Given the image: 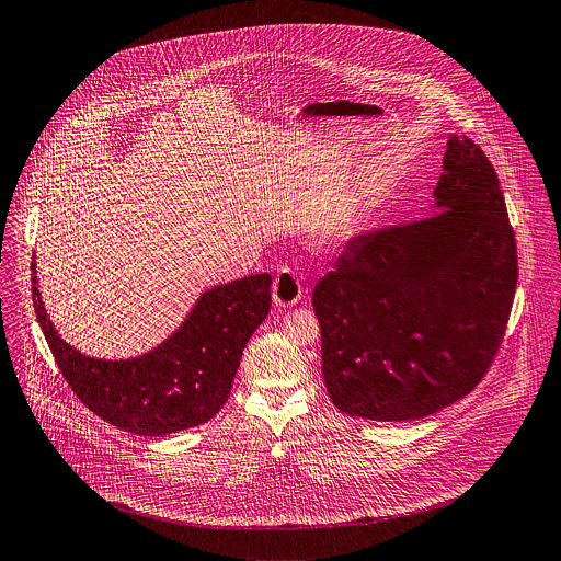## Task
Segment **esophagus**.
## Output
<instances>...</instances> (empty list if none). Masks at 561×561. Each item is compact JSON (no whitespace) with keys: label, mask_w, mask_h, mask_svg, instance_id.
<instances>
[{"label":"esophagus","mask_w":561,"mask_h":561,"mask_svg":"<svg viewBox=\"0 0 561 561\" xmlns=\"http://www.w3.org/2000/svg\"><path fill=\"white\" fill-rule=\"evenodd\" d=\"M272 298L276 306H294L300 302L302 283L294 270H289V267L278 270L274 285H272Z\"/></svg>","instance_id":"1"}]
</instances>
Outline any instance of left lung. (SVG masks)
Wrapping results in <instances>:
<instances>
[{"mask_svg": "<svg viewBox=\"0 0 561 561\" xmlns=\"http://www.w3.org/2000/svg\"><path fill=\"white\" fill-rule=\"evenodd\" d=\"M437 214L357 236L312 289L321 373L343 413L405 422L467 397L497 354L516 242L497 173L450 135Z\"/></svg>", "mask_w": 561, "mask_h": 561, "instance_id": "8db88e82", "label": "left lung"}]
</instances>
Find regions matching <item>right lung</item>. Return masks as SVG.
I'll list each match as a JSON object with an SVG mask.
<instances>
[{"instance_id": "obj_1", "label": "right lung", "mask_w": 561, "mask_h": 561, "mask_svg": "<svg viewBox=\"0 0 561 561\" xmlns=\"http://www.w3.org/2000/svg\"><path fill=\"white\" fill-rule=\"evenodd\" d=\"M270 285L267 272L216 285L152 352L102 359L81 354L57 334L32 261L34 310L68 386L108 424L146 437L199 426L227 403L242 352L270 312Z\"/></svg>"}]
</instances>
